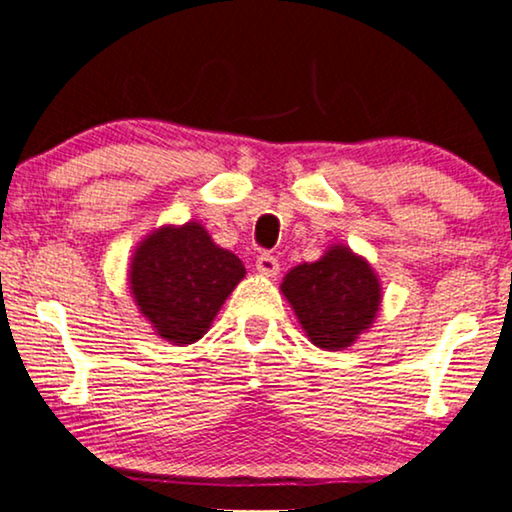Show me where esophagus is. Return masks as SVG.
Segmentation results:
<instances>
[{
	"mask_svg": "<svg viewBox=\"0 0 512 512\" xmlns=\"http://www.w3.org/2000/svg\"><path fill=\"white\" fill-rule=\"evenodd\" d=\"M255 267H257V271H260L262 276L274 278L278 274V260H276L274 255H269V252H262V255L257 257Z\"/></svg>",
	"mask_w": 512,
	"mask_h": 512,
	"instance_id": "obj_1",
	"label": "esophagus"
}]
</instances>
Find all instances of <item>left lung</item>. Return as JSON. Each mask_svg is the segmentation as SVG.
Returning a JSON list of instances; mask_svg holds the SVG:
<instances>
[{
    "label": "left lung",
    "instance_id": "obj_1",
    "mask_svg": "<svg viewBox=\"0 0 512 512\" xmlns=\"http://www.w3.org/2000/svg\"><path fill=\"white\" fill-rule=\"evenodd\" d=\"M281 293L312 345L331 352L352 347L373 326L383 302L371 262L345 243L328 245L316 262L290 269Z\"/></svg>",
    "mask_w": 512,
    "mask_h": 512
}]
</instances>
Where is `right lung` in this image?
<instances>
[{
    "label": "right lung",
    "instance_id": "obj_1",
    "mask_svg": "<svg viewBox=\"0 0 512 512\" xmlns=\"http://www.w3.org/2000/svg\"><path fill=\"white\" fill-rule=\"evenodd\" d=\"M245 267L200 222L165 224L141 238L129 260V293L153 335L184 347L210 331Z\"/></svg>",
    "mask_w": 512,
    "mask_h": 512
}]
</instances>
